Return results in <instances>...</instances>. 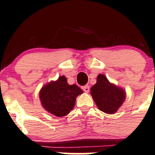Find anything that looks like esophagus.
<instances>
[{"label":"esophagus","mask_w":155,"mask_h":155,"mask_svg":"<svg viewBox=\"0 0 155 155\" xmlns=\"http://www.w3.org/2000/svg\"><path fill=\"white\" fill-rule=\"evenodd\" d=\"M82 90L85 92V93H88L89 91H90V87H89L88 85H85V86L82 87Z\"/></svg>","instance_id":"obj_1"}]
</instances>
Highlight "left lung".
Segmentation results:
<instances>
[{
	"mask_svg": "<svg viewBox=\"0 0 155 155\" xmlns=\"http://www.w3.org/2000/svg\"><path fill=\"white\" fill-rule=\"evenodd\" d=\"M91 94L98 109L107 114L116 112L126 97L124 89L110 83L103 74L97 76L96 84L91 88Z\"/></svg>",
	"mask_w": 155,
	"mask_h": 155,
	"instance_id": "left-lung-1",
	"label": "left lung"
}]
</instances>
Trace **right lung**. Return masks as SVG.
Returning <instances> with one entry per match:
<instances>
[{"mask_svg":"<svg viewBox=\"0 0 155 155\" xmlns=\"http://www.w3.org/2000/svg\"><path fill=\"white\" fill-rule=\"evenodd\" d=\"M83 93L76 85H69L64 76L51 81L41 88L40 99L43 108L57 117L70 113L74 107L77 96Z\"/></svg>","mask_w":155,"mask_h":155,"instance_id":"obj_1","label":"right lung"}]
</instances>
